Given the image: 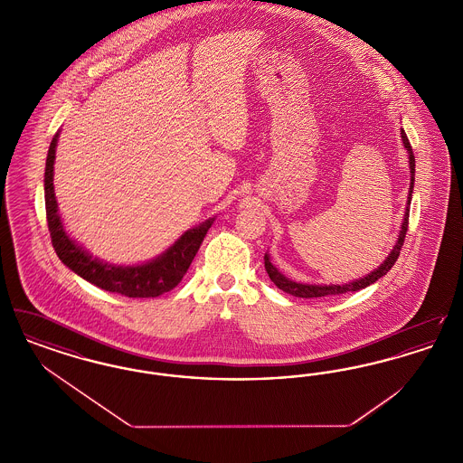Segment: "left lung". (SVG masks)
I'll return each mask as SVG.
<instances>
[{
    "label": "left lung",
    "mask_w": 463,
    "mask_h": 463,
    "mask_svg": "<svg viewBox=\"0 0 463 463\" xmlns=\"http://www.w3.org/2000/svg\"><path fill=\"white\" fill-rule=\"evenodd\" d=\"M401 138H402V146L408 153V163H410V191H408V203H406V212H404V217H402V223H401V231H399V236H397L396 244L394 248L391 250L389 257L378 265L374 270H372L370 274L359 278V279H354L351 283H345V285H307V283H298V281H293L287 278L283 272H279V269L276 265L270 262V257L269 253H265V270L270 278V281L283 289L285 293H289L293 297H300V298H317V297H330V295H342V293H349V291H357V289H363V288L370 287L373 285L374 281H378L382 276H385L392 265L396 264L397 257L401 253V248H402V242L406 238V231H408V219H410V204H411V196H413V185H415V156H413V149L410 146V140L406 137L404 130H401Z\"/></svg>",
    "instance_id": "obj_1"
}]
</instances>
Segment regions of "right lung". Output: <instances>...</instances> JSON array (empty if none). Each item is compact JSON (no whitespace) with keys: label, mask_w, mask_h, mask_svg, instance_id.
Instances as JSON below:
<instances>
[{"label":"right lung","mask_w":463,"mask_h":463,"mask_svg":"<svg viewBox=\"0 0 463 463\" xmlns=\"http://www.w3.org/2000/svg\"><path fill=\"white\" fill-rule=\"evenodd\" d=\"M59 133L53 135L46 156L44 168V206L52 244L62 260L74 274L81 276L91 285L110 293H119L130 298H155L182 281L189 265L194 260L199 246L215 217L185 231L168 250L144 264L118 265L104 262L93 257L81 244L74 241L64 229L59 213V204L53 191V163L59 142Z\"/></svg>","instance_id":"1"}]
</instances>
